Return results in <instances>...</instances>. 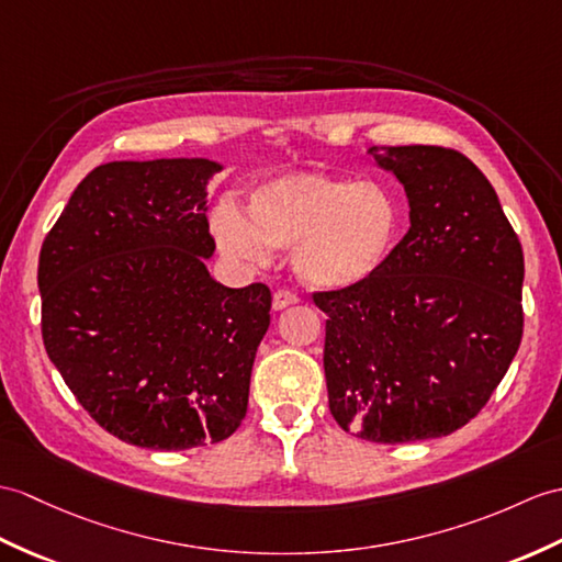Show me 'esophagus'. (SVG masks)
<instances>
[{
  "label": "esophagus",
  "mask_w": 562,
  "mask_h": 562,
  "mask_svg": "<svg viewBox=\"0 0 562 562\" xmlns=\"http://www.w3.org/2000/svg\"><path fill=\"white\" fill-rule=\"evenodd\" d=\"M296 302H299V296H296L294 292H290V290H278L276 296H272V308L282 311V308L292 306V304H296Z\"/></svg>",
  "instance_id": "1"
}]
</instances>
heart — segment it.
<instances>
[{"mask_svg": "<svg viewBox=\"0 0 562 562\" xmlns=\"http://www.w3.org/2000/svg\"><path fill=\"white\" fill-rule=\"evenodd\" d=\"M246 220L222 205L215 234L227 254L266 263L292 249L296 278L311 290L340 292L375 278L393 256L402 211L383 184L328 175H284L256 187Z\"/></svg>", "mask_w": 562, "mask_h": 562, "instance_id": "heart-1", "label": "heart"}]
</instances>
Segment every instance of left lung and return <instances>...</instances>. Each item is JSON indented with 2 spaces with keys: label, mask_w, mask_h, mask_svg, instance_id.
<instances>
[{
  "label": "left lung",
  "mask_w": 562,
  "mask_h": 562,
  "mask_svg": "<svg viewBox=\"0 0 562 562\" xmlns=\"http://www.w3.org/2000/svg\"><path fill=\"white\" fill-rule=\"evenodd\" d=\"M412 227L375 278L316 292L335 422L371 442L450 436L484 409L521 342L525 256L498 195L462 153L373 146Z\"/></svg>",
  "instance_id": "left-lung-1"
}]
</instances>
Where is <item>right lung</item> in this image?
Returning <instances> with one entry per match:
<instances>
[{
    "mask_svg": "<svg viewBox=\"0 0 562 562\" xmlns=\"http://www.w3.org/2000/svg\"><path fill=\"white\" fill-rule=\"evenodd\" d=\"M220 169L205 158L100 165L43 241L47 357L81 407L138 448L220 442L249 407L272 296L205 268V189Z\"/></svg>",
    "mask_w": 562,
    "mask_h": 562,
    "instance_id": "obj_1",
    "label": "right lung"
}]
</instances>
